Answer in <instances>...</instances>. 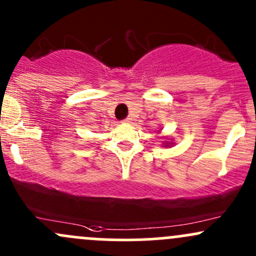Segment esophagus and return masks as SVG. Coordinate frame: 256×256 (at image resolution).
Wrapping results in <instances>:
<instances>
[{
	"label": "esophagus",
	"instance_id": "obj_1",
	"mask_svg": "<svg viewBox=\"0 0 256 256\" xmlns=\"http://www.w3.org/2000/svg\"><path fill=\"white\" fill-rule=\"evenodd\" d=\"M131 121H132V119H131V118H128V119L124 120V122H126V124H131Z\"/></svg>",
	"mask_w": 256,
	"mask_h": 256
}]
</instances>
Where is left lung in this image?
I'll use <instances>...</instances> for the list:
<instances>
[{"label":"left lung","mask_w":256,"mask_h":256,"mask_svg":"<svg viewBox=\"0 0 256 256\" xmlns=\"http://www.w3.org/2000/svg\"><path fill=\"white\" fill-rule=\"evenodd\" d=\"M173 144H174L173 141H163L162 147H166V148H168V147H172Z\"/></svg>","instance_id":"1"}]
</instances>
